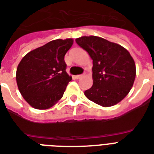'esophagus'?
<instances>
[{"instance_id":"34e87169","label":"esophagus","mask_w":154,"mask_h":154,"mask_svg":"<svg viewBox=\"0 0 154 154\" xmlns=\"http://www.w3.org/2000/svg\"><path fill=\"white\" fill-rule=\"evenodd\" d=\"M83 76V75H75V78L76 79H80L82 78Z\"/></svg>"}]
</instances>
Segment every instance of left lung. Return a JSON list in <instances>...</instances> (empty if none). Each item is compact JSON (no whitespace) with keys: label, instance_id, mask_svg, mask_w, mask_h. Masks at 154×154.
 <instances>
[{"label":"left lung","instance_id":"1","mask_svg":"<svg viewBox=\"0 0 154 154\" xmlns=\"http://www.w3.org/2000/svg\"><path fill=\"white\" fill-rule=\"evenodd\" d=\"M92 59V87L84 91L86 97L102 107H111L125 98L136 77L135 62L119 44L96 36L75 39Z\"/></svg>","mask_w":154,"mask_h":154}]
</instances>
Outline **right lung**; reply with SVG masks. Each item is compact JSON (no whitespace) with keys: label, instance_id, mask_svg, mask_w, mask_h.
Returning <instances> with one entry per match:
<instances>
[{"label":"right lung","instance_id":"1","mask_svg":"<svg viewBox=\"0 0 154 154\" xmlns=\"http://www.w3.org/2000/svg\"><path fill=\"white\" fill-rule=\"evenodd\" d=\"M73 39H56L26 54L19 63L17 84L25 100L36 109L54 106L63 96L71 76L66 73L64 56Z\"/></svg>","mask_w":154,"mask_h":154}]
</instances>
